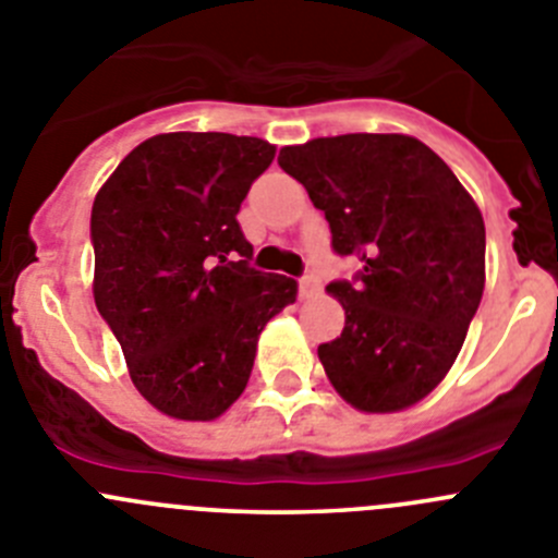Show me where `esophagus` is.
Listing matches in <instances>:
<instances>
[{
    "label": "esophagus",
    "instance_id": "obj_1",
    "mask_svg": "<svg viewBox=\"0 0 558 558\" xmlns=\"http://www.w3.org/2000/svg\"><path fill=\"white\" fill-rule=\"evenodd\" d=\"M319 283H322L319 275L311 269V272H305L303 280H300V291H303V296H311V294H316V291H319Z\"/></svg>",
    "mask_w": 558,
    "mask_h": 558
}]
</instances>
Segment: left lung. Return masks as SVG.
<instances>
[{
  "label": "left lung",
  "mask_w": 558,
  "mask_h": 558,
  "mask_svg": "<svg viewBox=\"0 0 558 558\" xmlns=\"http://www.w3.org/2000/svg\"><path fill=\"white\" fill-rule=\"evenodd\" d=\"M278 165L330 222L352 280L327 286L343 330L319 343L352 408L397 413L457 361L484 291V220L451 168L404 134H341L280 150Z\"/></svg>",
  "instance_id": "8db88e82"
}]
</instances>
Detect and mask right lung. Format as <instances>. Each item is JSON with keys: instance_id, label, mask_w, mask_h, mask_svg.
<instances>
[{"instance_id": "right-lung-1", "label": "right lung", "mask_w": 558, "mask_h": 558, "mask_svg": "<svg viewBox=\"0 0 558 558\" xmlns=\"http://www.w3.org/2000/svg\"><path fill=\"white\" fill-rule=\"evenodd\" d=\"M275 145L222 132L140 143L98 190L93 296L134 388L181 421H211L244 390L264 325L296 280L250 267L236 215Z\"/></svg>"}]
</instances>
